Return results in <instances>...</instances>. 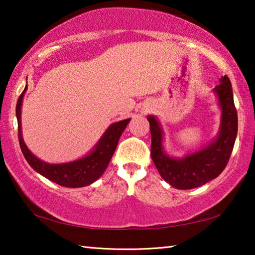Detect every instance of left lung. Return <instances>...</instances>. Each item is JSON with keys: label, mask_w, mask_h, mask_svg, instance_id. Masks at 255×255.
Returning a JSON list of instances; mask_svg holds the SVG:
<instances>
[{"label": "left lung", "mask_w": 255, "mask_h": 255, "mask_svg": "<svg viewBox=\"0 0 255 255\" xmlns=\"http://www.w3.org/2000/svg\"><path fill=\"white\" fill-rule=\"evenodd\" d=\"M214 92L222 109L218 135L208 146L182 158L171 157L164 152L161 124L155 116L147 117L152 135L150 156L162 178L176 189L198 188L217 178L231 157L237 135V112L227 75L222 77Z\"/></svg>", "instance_id": "1"}]
</instances>
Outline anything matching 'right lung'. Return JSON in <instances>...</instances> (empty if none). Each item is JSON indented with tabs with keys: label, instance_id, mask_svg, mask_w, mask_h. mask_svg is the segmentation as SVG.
I'll return each mask as SVG.
<instances>
[{
	"label": "right lung",
	"instance_id": "obj_1",
	"mask_svg": "<svg viewBox=\"0 0 255 255\" xmlns=\"http://www.w3.org/2000/svg\"><path fill=\"white\" fill-rule=\"evenodd\" d=\"M25 90H27V85L16 102L15 112L16 119H18L19 144L29 165L42 176L59 185H63V187L81 188L97 181L106 171L116 147H117L119 138L126 129L130 119H125L110 125L100 138V140L98 141L96 147L86 156L68 163L49 164L34 156L23 141L22 132H21V106H22Z\"/></svg>",
	"mask_w": 255,
	"mask_h": 255
}]
</instances>
